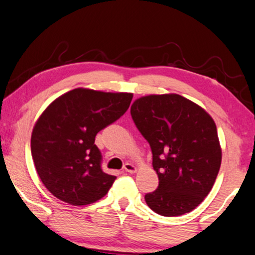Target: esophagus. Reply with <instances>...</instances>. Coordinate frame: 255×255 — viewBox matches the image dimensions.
<instances>
[{
    "label": "esophagus",
    "mask_w": 255,
    "mask_h": 255,
    "mask_svg": "<svg viewBox=\"0 0 255 255\" xmlns=\"http://www.w3.org/2000/svg\"><path fill=\"white\" fill-rule=\"evenodd\" d=\"M124 169L128 173H135V172H136V167H135L134 165H131V163H129V162L125 163Z\"/></svg>",
    "instance_id": "34e87169"
}]
</instances>
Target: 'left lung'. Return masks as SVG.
<instances>
[{
	"mask_svg": "<svg viewBox=\"0 0 255 255\" xmlns=\"http://www.w3.org/2000/svg\"><path fill=\"white\" fill-rule=\"evenodd\" d=\"M130 115L149 143L159 186L144 195L148 207L163 217L188 213L211 192L221 165L213 119L178 94L137 99Z\"/></svg>",
	"mask_w": 255,
	"mask_h": 255,
	"instance_id": "obj_1",
	"label": "left lung"
}]
</instances>
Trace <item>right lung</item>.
Instances as JSON below:
<instances>
[{"label":"right lung","mask_w":255,"mask_h":255,"mask_svg":"<svg viewBox=\"0 0 255 255\" xmlns=\"http://www.w3.org/2000/svg\"><path fill=\"white\" fill-rule=\"evenodd\" d=\"M129 93L76 88L42 113L30 148L35 168L46 188L74 206L92 204L107 194L117 176L102 170L95 136L129 108Z\"/></svg>","instance_id":"obj_1"}]
</instances>
